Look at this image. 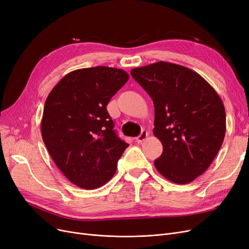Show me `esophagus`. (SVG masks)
I'll return each mask as SVG.
<instances>
[{
	"mask_svg": "<svg viewBox=\"0 0 249 249\" xmlns=\"http://www.w3.org/2000/svg\"><path fill=\"white\" fill-rule=\"evenodd\" d=\"M147 137H148V132L144 130V131H142V132H141V134H140V135H139V136L136 138V142H138V143H142L144 140H146Z\"/></svg>",
	"mask_w": 249,
	"mask_h": 249,
	"instance_id": "esophagus-1",
	"label": "esophagus"
}]
</instances>
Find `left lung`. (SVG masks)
<instances>
[{
	"label": "left lung",
	"mask_w": 249,
	"mask_h": 249,
	"mask_svg": "<svg viewBox=\"0 0 249 249\" xmlns=\"http://www.w3.org/2000/svg\"><path fill=\"white\" fill-rule=\"evenodd\" d=\"M136 82L151 97L153 134L163 151L155 159L159 174L188 184L213 162L226 134L225 107L214 89L197 72L164 61L134 68Z\"/></svg>",
	"instance_id": "8db88e82"
}]
</instances>
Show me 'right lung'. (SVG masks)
<instances>
[{"label":"right lung","instance_id":"1","mask_svg":"<svg viewBox=\"0 0 249 249\" xmlns=\"http://www.w3.org/2000/svg\"><path fill=\"white\" fill-rule=\"evenodd\" d=\"M128 79L107 66L76 69L50 92L41 123L43 141L61 173L83 189L106 184L128 144L113 130L106 106Z\"/></svg>","mask_w":249,"mask_h":249}]
</instances>
